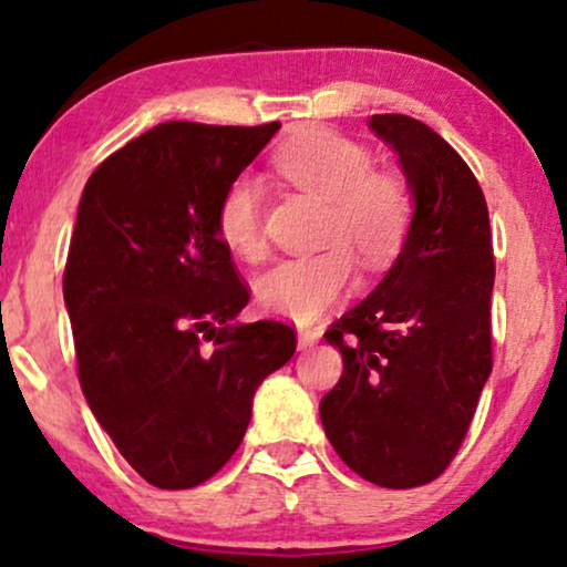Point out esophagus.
<instances>
[{"instance_id":"34e87169","label":"esophagus","mask_w":567,"mask_h":567,"mask_svg":"<svg viewBox=\"0 0 567 567\" xmlns=\"http://www.w3.org/2000/svg\"><path fill=\"white\" fill-rule=\"evenodd\" d=\"M320 328H301L298 330V349H311L320 343Z\"/></svg>"}]
</instances>
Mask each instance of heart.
<instances>
[{"instance_id":"heart-1","label":"heart","mask_w":567,"mask_h":567,"mask_svg":"<svg viewBox=\"0 0 567 567\" xmlns=\"http://www.w3.org/2000/svg\"><path fill=\"white\" fill-rule=\"evenodd\" d=\"M285 178L328 202L324 243L315 256L288 258L256 279L264 311L292 322H315L341 301L354 279V256L368 269H383L400 256L413 226V197L405 181L373 173V157L357 141L333 130L311 127L285 141L275 154ZM261 184L239 175L218 205V234L239 258L264 256Z\"/></svg>"}]
</instances>
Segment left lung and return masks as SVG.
Returning <instances> with one entry per match:
<instances>
[{"mask_svg": "<svg viewBox=\"0 0 567 567\" xmlns=\"http://www.w3.org/2000/svg\"><path fill=\"white\" fill-rule=\"evenodd\" d=\"M368 127L405 173L413 226L375 290L324 333L343 375L320 419L368 483L419 487L458 453L493 368L491 220L470 165L432 127L405 114Z\"/></svg>", "mask_w": 567, "mask_h": 567, "instance_id": "8db88e82", "label": "left lung"}]
</instances>
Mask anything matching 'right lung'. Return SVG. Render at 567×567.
<instances>
[{
	"mask_svg": "<svg viewBox=\"0 0 567 567\" xmlns=\"http://www.w3.org/2000/svg\"><path fill=\"white\" fill-rule=\"evenodd\" d=\"M277 130L165 122L82 192L63 275L82 394L148 485L213 477L296 351L288 324L237 320L250 292L218 234L220 197Z\"/></svg>",
	"mask_w": 567,
	"mask_h": 567,
	"instance_id": "obj_1",
	"label": "right lung"
}]
</instances>
